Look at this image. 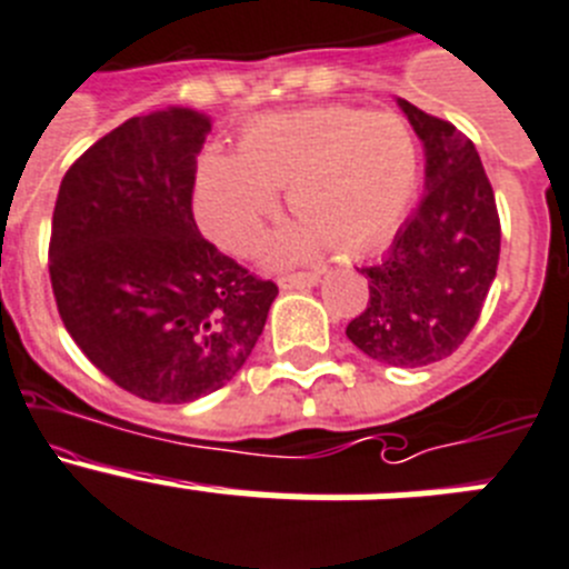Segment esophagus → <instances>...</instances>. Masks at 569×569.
<instances>
[{
	"mask_svg": "<svg viewBox=\"0 0 569 569\" xmlns=\"http://www.w3.org/2000/svg\"><path fill=\"white\" fill-rule=\"evenodd\" d=\"M317 280H320V274L317 272H297V274H280L278 278V286L280 289H311V286H317Z\"/></svg>",
	"mask_w": 569,
	"mask_h": 569,
	"instance_id": "1",
	"label": "esophagus"
}]
</instances>
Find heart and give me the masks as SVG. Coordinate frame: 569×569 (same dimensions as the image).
Here are the masks:
<instances>
[{
  "instance_id": "obj_1",
  "label": "heart",
  "mask_w": 569,
  "mask_h": 569,
  "mask_svg": "<svg viewBox=\"0 0 569 569\" xmlns=\"http://www.w3.org/2000/svg\"><path fill=\"white\" fill-rule=\"evenodd\" d=\"M418 171V142L401 117L357 106L278 111L243 129L238 153L201 157L196 212L212 241L247 254L278 207L274 190H286L300 224L274 241V258H311L322 241L362 258L407 219Z\"/></svg>"
}]
</instances>
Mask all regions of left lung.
<instances>
[{"label": "left lung", "instance_id": "obj_1", "mask_svg": "<svg viewBox=\"0 0 569 569\" xmlns=\"http://www.w3.org/2000/svg\"><path fill=\"white\" fill-rule=\"evenodd\" d=\"M427 148V193L390 252L362 267L370 300L348 339L376 362L423 368L452 357L477 326L500 263V212L475 142L398 100Z\"/></svg>", "mask_w": 569, "mask_h": 569}]
</instances>
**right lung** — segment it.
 I'll list each match as a JSON object with an SVG mask.
<instances>
[{"instance_id": "obj_1", "label": "right lung", "mask_w": 569, "mask_h": 569, "mask_svg": "<svg viewBox=\"0 0 569 569\" xmlns=\"http://www.w3.org/2000/svg\"><path fill=\"white\" fill-rule=\"evenodd\" d=\"M210 120L131 117L69 164L50 232L58 315L89 362L153 405H184L241 370L278 286L207 241L193 219Z\"/></svg>"}]
</instances>
